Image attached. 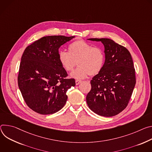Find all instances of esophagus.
<instances>
[{"label": "esophagus", "mask_w": 152, "mask_h": 152, "mask_svg": "<svg viewBox=\"0 0 152 152\" xmlns=\"http://www.w3.org/2000/svg\"><path fill=\"white\" fill-rule=\"evenodd\" d=\"M81 83V80H75V84H76V85H78L80 83Z\"/></svg>", "instance_id": "obj_1"}]
</instances>
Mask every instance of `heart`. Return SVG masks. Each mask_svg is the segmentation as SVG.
<instances>
[{
    "label": "heart",
    "mask_w": 152,
    "mask_h": 152,
    "mask_svg": "<svg viewBox=\"0 0 152 152\" xmlns=\"http://www.w3.org/2000/svg\"><path fill=\"white\" fill-rule=\"evenodd\" d=\"M58 61L66 72H72L77 62L78 68L71 74V76L76 79H83L89 75L94 76L102 71L105 55L102 48L80 40L69 45L68 53L60 51Z\"/></svg>",
    "instance_id": "1"
}]
</instances>
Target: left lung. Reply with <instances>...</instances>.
I'll return each instance as SVG.
<instances>
[{
    "instance_id": "obj_1",
    "label": "left lung",
    "mask_w": 152,
    "mask_h": 152,
    "mask_svg": "<svg viewBox=\"0 0 152 152\" xmlns=\"http://www.w3.org/2000/svg\"><path fill=\"white\" fill-rule=\"evenodd\" d=\"M104 46L103 69L91 81L86 102L91 110L103 116L116 115L127 106L136 84L135 69L130 52L109 39H89Z\"/></svg>"
}]
</instances>
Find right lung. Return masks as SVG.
Listing matches in <instances>:
<instances>
[{
	"instance_id": "1",
	"label": "right lung",
	"mask_w": 152,
	"mask_h": 152,
	"mask_svg": "<svg viewBox=\"0 0 152 152\" xmlns=\"http://www.w3.org/2000/svg\"><path fill=\"white\" fill-rule=\"evenodd\" d=\"M74 37H43L24 50L18 85L27 106L39 114H53L61 109L67 90L75 86L74 78H66L68 75L58 61V49Z\"/></svg>"
}]
</instances>
